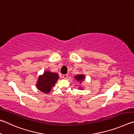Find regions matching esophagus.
<instances>
[{
    "label": "esophagus",
    "instance_id": "obj_1",
    "mask_svg": "<svg viewBox=\"0 0 134 134\" xmlns=\"http://www.w3.org/2000/svg\"><path fill=\"white\" fill-rule=\"evenodd\" d=\"M68 75L67 74H65V75H63L62 77H63V79H67L68 78Z\"/></svg>",
    "mask_w": 134,
    "mask_h": 134
}]
</instances>
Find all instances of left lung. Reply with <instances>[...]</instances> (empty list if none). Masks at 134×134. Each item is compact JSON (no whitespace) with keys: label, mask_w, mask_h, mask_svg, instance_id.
<instances>
[{"label":"left lung","mask_w":134,"mask_h":134,"mask_svg":"<svg viewBox=\"0 0 134 134\" xmlns=\"http://www.w3.org/2000/svg\"><path fill=\"white\" fill-rule=\"evenodd\" d=\"M74 78L76 81L79 82V83H81L83 81H84V80H85V75H83V74H79V75H76V76H75ZM79 89L81 90H83V87L82 88L81 86H79Z\"/></svg>","instance_id":"8db88e82"}]
</instances>
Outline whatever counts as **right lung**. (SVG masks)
Segmentation results:
<instances>
[{
  "mask_svg": "<svg viewBox=\"0 0 134 134\" xmlns=\"http://www.w3.org/2000/svg\"><path fill=\"white\" fill-rule=\"evenodd\" d=\"M58 79L59 75L57 73L46 71L43 74L39 76L36 87L42 92L47 94L51 92Z\"/></svg>",
  "mask_w": 134,
  "mask_h": 134,
  "instance_id": "right-lung-1",
  "label": "right lung"
}]
</instances>
